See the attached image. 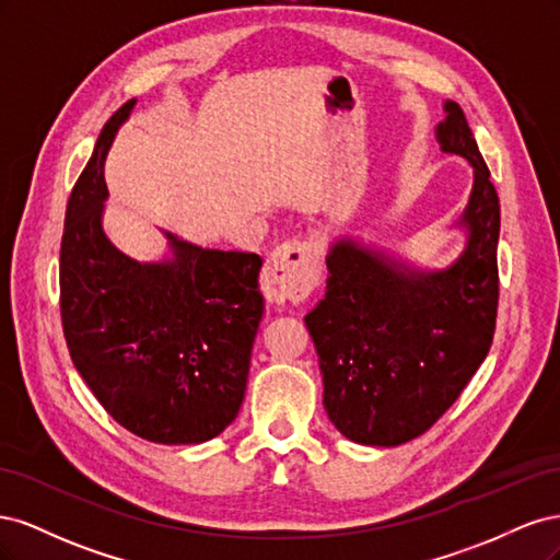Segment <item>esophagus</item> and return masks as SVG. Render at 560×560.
Returning a JSON list of instances; mask_svg holds the SVG:
<instances>
[{
  "mask_svg": "<svg viewBox=\"0 0 560 560\" xmlns=\"http://www.w3.org/2000/svg\"><path fill=\"white\" fill-rule=\"evenodd\" d=\"M322 276L317 245L308 241H287L270 252L264 266L261 290L270 303L303 301L313 294Z\"/></svg>",
  "mask_w": 560,
  "mask_h": 560,
  "instance_id": "34e87169",
  "label": "esophagus"
}]
</instances>
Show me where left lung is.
Returning <instances> with one entry per match:
<instances>
[{
  "instance_id": "8db88e82",
  "label": "left lung",
  "mask_w": 560,
  "mask_h": 560,
  "mask_svg": "<svg viewBox=\"0 0 560 560\" xmlns=\"http://www.w3.org/2000/svg\"><path fill=\"white\" fill-rule=\"evenodd\" d=\"M444 112L436 142L474 167L457 222L467 229L465 252L444 270H418L343 238L327 257V294L306 315L327 416L366 446H399L428 432L493 343L500 198L465 112L453 100Z\"/></svg>"
}]
</instances>
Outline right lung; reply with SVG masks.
<instances>
[{
	"mask_svg": "<svg viewBox=\"0 0 560 560\" xmlns=\"http://www.w3.org/2000/svg\"><path fill=\"white\" fill-rule=\"evenodd\" d=\"M135 107H118L67 200L60 317L70 358L103 409L156 444H200L241 411L264 315L261 257L165 233L173 259L140 264L103 231L105 159Z\"/></svg>",
	"mask_w": 560,
	"mask_h": 560,
	"instance_id": "1",
	"label": "right lung"
}]
</instances>
